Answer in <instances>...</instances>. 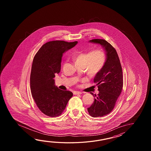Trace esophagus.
<instances>
[{"label": "esophagus", "instance_id": "34e87169", "mask_svg": "<svg viewBox=\"0 0 151 151\" xmlns=\"http://www.w3.org/2000/svg\"><path fill=\"white\" fill-rule=\"evenodd\" d=\"M82 94L81 92H78V91H75L74 92V94H77V95H78V94Z\"/></svg>", "mask_w": 151, "mask_h": 151}]
</instances>
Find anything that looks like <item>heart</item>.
<instances>
[{"label": "heart", "instance_id": "b5f03b06", "mask_svg": "<svg viewBox=\"0 0 151 151\" xmlns=\"http://www.w3.org/2000/svg\"><path fill=\"white\" fill-rule=\"evenodd\" d=\"M73 60L77 66L86 65L91 73L96 74L104 64L105 55L101 50L78 51L74 53Z\"/></svg>", "mask_w": 151, "mask_h": 151}]
</instances>
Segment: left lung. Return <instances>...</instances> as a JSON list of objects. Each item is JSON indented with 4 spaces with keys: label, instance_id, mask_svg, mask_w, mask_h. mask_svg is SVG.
Masks as SVG:
<instances>
[{
    "label": "left lung",
    "instance_id": "1",
    "mask_svg": "<svg viewBox=\"0 0 151 151\" xmlns=\"http://www.w3.org/2000/svg\"><path fill=\"white\" fill-rule=\"evenodd\" d=\"M90 42L100 44L104 48L106 60L96 73L93 81L98 86L99 93L93 94L94 101L87 111L93 117H101L109 114L116 105L123 86L122 68L115 48L104 39H96Z\"/></svg>",
    "mask_w": 151,
    "mask_h": 151
}]
</instances>
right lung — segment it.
Returning a JSON list of instances; mask_svg holds the SVG:
<instances>
[{
	"label": "right lung",
	"mask_w": 151,
	"mask_h": 151,
	"mask_svg": "<svg viewBox=\"0 0 151 151\" xmlns=\"http://www.w3.org/2000/svg\"><path fill=\"white\" fill-rule=\"evenodd\" d=\"M77 43L60 40L47 42L33 58L30 76L32 97L39 109L48 116H60L73 96L71 91L58 88L54 78L60 72L63 53Z\"/></svg>",
	"instance_id": "1"
}]
</instances>
